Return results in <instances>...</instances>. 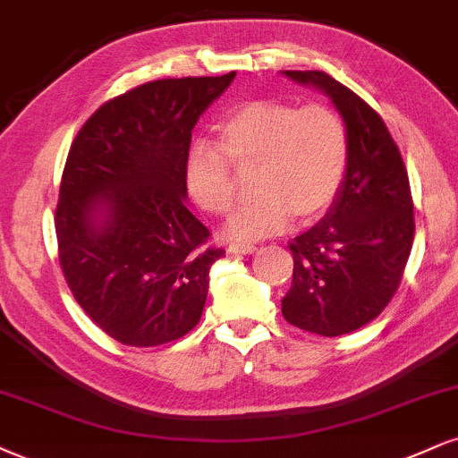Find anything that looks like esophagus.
Returning <instances> with one entry per match:
<instances>
[{
	"mask_svg": "<svg viewBox=\"0 0 458 458\" xmlns=\"http://www.w3.org/2000/svg\"><path fill=\"white\" fill-rule=\"evenodd\" d=\"M228 251L230 253H253L256 251V245L253 243H230Z\"/></svg>",
	"mask_w": 458,
	"mask_h": 458,
	"instance_id": "obj_1",
	"label": "esophagus"
}]
</instances>
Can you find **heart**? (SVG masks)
Masks as SVG:
<instances>
[{
    "label": "heart",
    "instance_id": "heart-1",
    "mask_svg": "<svg viewBox=\"0 0 458 458\" xmlns=\"http://www.w3.org/2000/svg\"><path fill=\"white\" fill-rule=\"evenodd\" d=\"M215 148L198 147L187 157L190 194L207 213L234 208L236 173L251 174L256 200L225 224L230 239L256 241L282 233L292 219L313 222L328 211L348 170V130L324 104L294 106L256 100L219 125Z\"/></svg>",
    "mask_w": 458,
    "mask_h": 458
}]
</instances>
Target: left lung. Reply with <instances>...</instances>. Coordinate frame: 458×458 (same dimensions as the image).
I'll use <instances>...</instances> for the list:
<instances>
[{"instance_id": "1", "label": "left lung", "mask_w": 458, "mask_h": 458, "mask_svg": "<svg viewBox=\"0 0 458 458\" xmlns=\"http://www.w3.org/2000/svg\"><path fill=\"white\" fill-rule=\"evenodd\" d=\"M333 100L348 130V170L337 198L290 243L294 273L282 313L322 337L362 328L388 305L414 243V202L399 147L369 104L318 70H284Z\"/></svg>"}]
</instances>
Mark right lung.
Wrapping results in <instances>:
<instances>
[{
	"label": "right lung",
	"instance_id": "add662e5",
	"mask_svg": "<svg viewBox=\"0 0 458 458\" xmlns=\"http://www.w3.org/2000/svg\"><path fill=\"white\" fill-rule=\"evenodd\" d=\"M224 76L162 79L102 104L74 142L55 233L65 282L108 337L134 348L170 344L200 322L208 271L224 250L191 215L187 156Z\"/></svg>",
	"mask_w": 458,
	"mask_h": 458
}]
</instances>
